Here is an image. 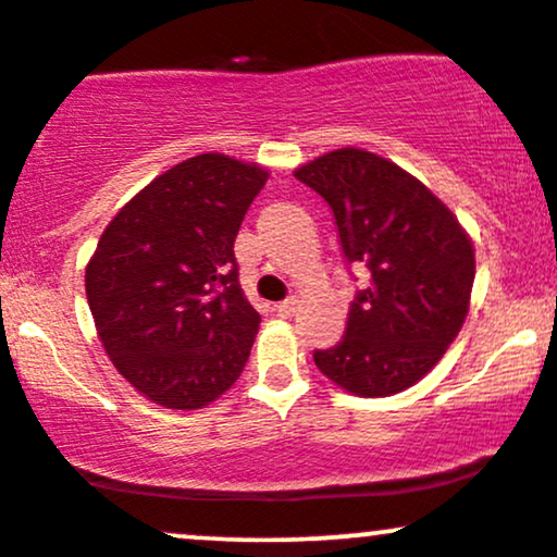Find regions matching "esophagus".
<instances>
[{
	"instance_id": "34e87169",
	"label": "esophagus",
	"mask_w": 557,
	"mask_h": 557,
	"mask_svg": "<svg viewBox=\"0 0 557 557\" xmlns=\"http://www.w3.org/2000/svg\"><path fill=\"white\" fill-rule=\"evenodd\" d=\"M273 310H276L281 319H292V315H295L297 310H300V300H295V297H289V300L278 302Z\"/></svg>"
}]
</instances>
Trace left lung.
I'll list each match as a JSON object with an SVG mask.
<instances>
[{
  "label": "left lung",
  "mask_w": 557,
  "mask_h": 557,
  "mask_svg": "<svg viewBox=\"0 0 557 557\" xmlns=\"http://www.w3.org/2000/svg\"><path fill=\"white\" fill-rule=\"evenodd\" d=\"M326 201L348 265L367 268L348 326L315 367L352 396L406 391L441 361L468 315L475 255L448 207L393 161L339 148L295 172Z\"/></svg>",
  "instance_id": "8db88e82"
}]
</instances>
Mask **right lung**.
Returning <instances> with one entry per match:
<instances>
[{
	"label": "right lung",
	"mask_w": 557,
	"mask_h": 557,
	"mask_svg": "<svg viewBox=\"0 0 557 557\" xmlns=\"http://www.w3.org/2000/svg\"><path fill=\"white\" fill-rule=\"evenodd\" d=\"M268 181L223 153L181 161L100 236L85 273L98 337L119 374L166 409H201L238 380L260 313L233 242Z\"/></svg>",
	"instance_id": "right-lung-1"
}]
</instances>
